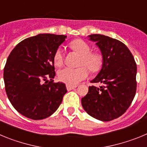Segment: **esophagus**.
I'll return each instance as SVG.
<instances>
[{
  "label": "esophagus",
  "instance_id": "34e87169",
  "mask_svg": "<svg viewBox=\"0 0 147 147\" xmlns=\"http://www.w3.org/2000/svg\"><path fill=\"white\" fill-rule=\"evenodd\" d=\"M66 88H67V90H71L74 89L76 88V85H66Z\"/></svg>",
  "mask_w": 147,
  "mask_h": 147
}]
</instances>
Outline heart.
<instances>
[{"label": "heart", "instance_id": "1", "mask_svg": "<svg viewBox=\"0 0 147 147\" xmlns=\"http://www.w3.org/2000/svg\"><path fill=\"white\" fill-rule=\"evenodd\" d=\"M70 48L75 52L80 54L78 65L79 67H63L59 70L57 76L61 82L67 85H74L85 80L88 76L89 72H97L102 68L104 63L103 54L98 51H91V47L87 42L81 39L71 41ZM64 62V51L62 48H59L54 53V62L55 65L60 66ZM86 67H85L84 66Z\"/></svg>", "mask_w": 147, "mask_h": 147}]
</instances>
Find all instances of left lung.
I'll list each match as a JSON object with an SVG mask.
<instances>
[{"instance_id": "left-lung-1", "label": "left lung", "mask_w": 147, "mask_h": 147, "mask_svg": "<svg viewBox=\"0 0 147 147\" xmlns=\"http://www.w3.org/2000/svg\"><path fill=\"white\" fill-rule=\"evenodd\" d=\"M104 57L102 69L90 82L82 98L84 110L90 116L109 121L120 117L129 108L136 93L137 65L129 49L119 40L102 34H90Z\"/></svg>"}]
</instances>
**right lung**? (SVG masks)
Returning a JSON list of instances; mask_svg holds the SVG:
<instances>
[{"mask_svg": "<svg viewBox=\"0 0 147 147\" xmlns=\"http://www.w3.org/2000/svg\"><path fill=\"white\" fill-rule=\"evenodd\" d=\"M65 35L40 34L23 40L8 57L3 70L8 98L21 115L33 120L48 118L67 93L65 85L54 82V55Z\"/></svg>", "mask_w": 147, "mask_h": 147, "instance_id": "obj_1", "label": "right lung"}]
</instances>
